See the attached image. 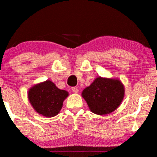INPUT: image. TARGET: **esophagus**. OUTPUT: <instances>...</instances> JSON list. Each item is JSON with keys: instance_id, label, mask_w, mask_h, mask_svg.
I'll return each instance as SVG.
<instances>
[{"instance_id": "esophagus-1", "label": "esophagus", "mask_w": 157, "mask_h": 157, "mask_svg": "<svg viewBox=\"0 0 157 157\" xmlns=\"http://www.w3.org/2000/svg\"><path fill=\"white\" fill-rule=\"evenodd\" d=\"M72 91H74V93H78V88H77V87H73L72 88Z\"/></svg>"}]
</instances>
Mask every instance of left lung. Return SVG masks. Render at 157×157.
Instances as JSON below:
<instances>
[{"label": "left lung", "instance_id": "8db88e82", "mask_svg": "<svg viewBox=\"0 0 157 157\" xmlns=\"http://www.w3.org/2000/svg\"><path fill=\"white\" fill-rule=\"evenodd\" d=\"M124 96V88L117 79L96 78L82 92L90 110L98 115L108 114L116 110Z\"/></svg>", "mask_w": 157, "mask_h": 157}]
</instances>
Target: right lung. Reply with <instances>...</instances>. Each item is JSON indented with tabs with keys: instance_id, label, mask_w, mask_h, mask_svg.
Masks as SVG:
<instances>
[{
	"instance_id": "add662e5",
	"label": "right lung",
	"mask_w": 157,
	"mask_h": 157,
	"mask_svg": "<svg viewBox=\"0 0 157 157\" xmlns=\"http://www.w3.org/2000/svg\"><path fill=\"white\" fill-rule=\"evenodd\" d=\"M68 96L67 91L58 89L48 80L34 86L29 91L32 106L38 113L47 117H53L59 113Z\"/></svg>"
}]
</instances>
